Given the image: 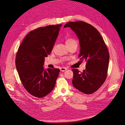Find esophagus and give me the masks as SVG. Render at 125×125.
<instances>
[{"instance_id":"esophagus-1","label":"esophagus","mask_w":125,"mask_h":125,"mask_svg":"<svg viewBox=\"0 0 125 125\" xmlns=\"http://www.w3.org/2000/svg\"><path fill=\"white\" fill-rule=\"evenodd\" d=\"M67 70V68H65V67H61L60 68L61 71H62V72H64V71H65V70Z\"/></svg>"}]
</instances>
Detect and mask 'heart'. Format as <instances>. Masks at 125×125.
I'll return each mask as SVG.
<instances>
[{"label": "heart", "instance_id": "b5f03b06", "mask_svg": "<svg viewBox=\"0 0 125 125\" xmlns=\"http://www.w3.org/2000/svg\"><path fill=\"white\" fill-rule=\"evenodd\" d=\"M65 44L67 45V47H69L70 46L73 45H77L78 44L77 41L75 39L73 38H67L65 39Z\"/></svg>", "mask_w": 125, "mask_h": 125}]
</instances>
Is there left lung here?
<instances>
[{
    "label": "left lung",
    "instance_id": "1",
    "mask_svg": "<svg viewBox=\"0 0 125 125\" xmlns=\"http://www.w3.org/2000/svg\"><path fill=\"white\" fill-rule=\"evenodd\" d=\"M64 27H70L75 33L81 47L80 60L87 62L86 69L82 73L77 69H73V86L84 94L94 93L107 76L109 54L107 46L99 31L90 24L69 22Z\"/></svg>",
    "mask_w": 125,
    "mask_h": 125
}]
</instances>
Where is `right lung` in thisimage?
<instances>
[{
	"label": "right lung",
	"instance_id": "obj_1",
	"mask_svg": "<svg viewBox=\"0 0 125 125\" xmlns=\"http://www.w3.org/2000/svg\"><path fill=\"white\" fill-rule=\"evenodd\" d=\"M62 25H49L29 32L19 46L16 66L25 89L32 96L42 98L55 87L60 69L44 70V58L50 55Z\"/></svg>",
	"mask_w": 125,
	"mask_h": 125
}]
</instances>
